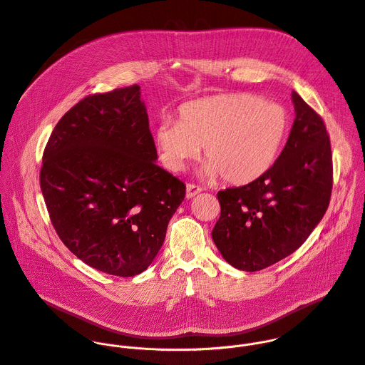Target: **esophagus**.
Listing matches in <instances>:
<instances>
[{"label":"esophagus","mask_w":365,"mask_h":365,"mask_svg":"<svg viewBox=\"0 0 365 365\" xmlns=\"http://www.w3.org/2000/svg\"><path fill=\"white\" fill-rule=\"evenodd\" d=\"M200 192H202V187H199L197 185L189 183V185L186 186V197H187V199H190V197L196 196V195H197V193H200Z\"/></svg>","instance_id":"34e87169"}]
</instances>
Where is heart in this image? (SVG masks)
<instances>
[{
  "mask_svg": "<svg viewBox=\"0 0 365 365\" xmlns=\"http://www.w3.org/2000/svg\"><path fill=\"white\" fill-rule=\"evenodd\" d=\"M287 130V115L276 103L248 95H218L185 103L176 123L160 121L154 143L172 172L183 170L202 148L205 175L247 185L273 166Z\"/></svg>",
  "mask_w": 365,
  "mask_h": 365,
  "instance_id": "b5f03b06",
  "label": "heart"
}]
</instances>
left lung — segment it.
Instances as JSON below:
<instances>
[{
  "instance_id": "left-lung-1",
  "label": "left lung",
  "mask_w": 365,
  "mask_h": 365,
  "mask_svg": "<svg viewBox=\"0 0 365 365\" xmlns=\"http://www.w3.org/2000/svg\"><path fill=\"white\" fill-rule=\"evenodd\" d=\"M296 118L274 165L254 182L218 192L212 238L232 267L263 270L294 252L324 218L332 192L327 127L297 92Z\"/></svg>"
}]
</instances>
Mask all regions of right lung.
Instances as JSON below:
<instances>
[{"label": "right lung", "instance_id": "obj_1", "mask_svg": "<svg viewBox=\"0 0 365 365\" xmlns=\"http://www.w3.org/2000/svg\"><path fill=\"white\" fill-rule=\"evenodd\" d=\"M140 86L95 93L56 124L40 187L62 242L89 267L133 277L162 248L186 186L155 165Z\"/></svg>", "mask_w": 365, "mask_h": 365}]
</instances>
